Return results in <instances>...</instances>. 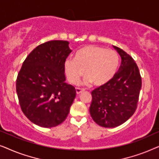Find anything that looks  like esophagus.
Instances as JSON below:
<instances>
[{
  "mask_svg": "<svg viewBox=\"0 0 159 159\" xmlns=\"http://www.w3.org/2000/svg\"><path fill=\"white\" fill-rule=\"evenodd\" d=\"M83 91H84V89H83V88H76V92H77V94H80V93L83 92Z\"/></svg>",
  "mask_w": 159,
  "mask_h": 159,
  "instance_id": "esophagus-1",
  "label": "esophagus"
}]
</instances>
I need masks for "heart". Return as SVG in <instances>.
<instances>
[{
  "mask_svg": "<svg viewBox=\"0 0 159 159\" xmlns=\"http://www.w3.org/2000/svg\"><path fill=\"white\" fill-rule=\"evenodd\" d=\"M119 65V55L114 50L87 45L77 51L75 59L66 58L64 69L71 83H77L84 73L87 75L84 79L86 83L93 82L95 85L102 86L114 77Z\"/></svg>",
  "mask_w": 159,
  "mask_h": 159,
  "instance_id": "heart-1",
  "label": "heart"
}]
</instances>
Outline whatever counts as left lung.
Segmentation results:
<instances>
[{
    "instance_id": "1",
    "label": "left lung",
    "mask_w": 159,
    "mask_h": 159,
    "mask_svg": "<svg viewBox=\"0 0 159 159\" xmlns=\"http://www.w3.org/2000/svg\"><path fill=\"white\" fill-rule=\"evenodd\" d=\"M121 58L114 77L92 91L90 116L98 125L113 128L125 123L135 111L142 80L133 58L122 49L113 46Z\"/></svg>"
}]
</instances>
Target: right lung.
<instances>
[{
	"instance_id": "1",
	"label": "right lung",
	"mask_w": 159,
	"mask_h": 159,
	"mask_svg": "<svg viewBox=\"0 0 159 159\" xmlns=\"http://www.w3.org/2000/svg\"><path fill=\"white\" fill-rule=\"evenodd\" d=\"M68 41L51 40L26 58L16 89L24 114L42 127H53L66 119L76 90L65 82L64 62L71 50Z\"/></svg>"
}]
</instances>
